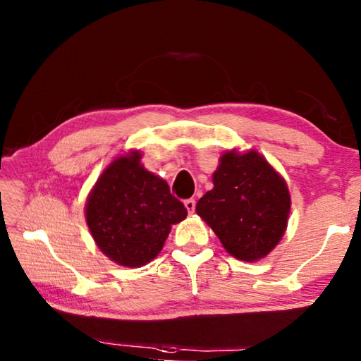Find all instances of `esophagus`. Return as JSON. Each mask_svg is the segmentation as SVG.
<instances>
[{
  "instance_id": "esophagus-1",
  "label": "esophagus",
  "mask_w": 361,
  "mask_h": 361,
  "mask_svg": "<svg viewBox=\"0 0 361 361\" xmlns=\"http://www.w3.org/2000/svg\"><path fill=\"white\" fill-rule=\"evenodd\" d=\"M185 207H186L188 213H194V210H195V200L194 199H186L185 200Z\"/></svg>"
}]
</instances>
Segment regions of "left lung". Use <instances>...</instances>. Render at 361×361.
Here are the masks:
<instances>
[{
    "instance_id": "obj_1",
    "label": "left lung",
    "mask_w": 361,
    "mask_h": 361,
    "mask_svg": "<svg viewBox=\"0 0 361 361\" xmlns=\"http://www.w3.org/2000/svg\"><path fill=\"white\" fill-rule=\"evenodd\" d=\"M291 199L285 180L258 151L224 152L213 189L195 205L226 252L258 261L277 247L288 224Z\"/></svg>"
}]
</instances>
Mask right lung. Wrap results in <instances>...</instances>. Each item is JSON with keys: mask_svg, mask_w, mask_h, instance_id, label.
<instances>
[{"mask_svg": "<svg viewBox=\"0 0 361 361\" xmlns=\"http://www.w3.org/2000/svg\"><path fill=\"white\" fill-rule=\"evenodd\" d=\"M186 215L167 181L142 166L140 151L116 157L85 202V221L97 247L126 267H142L154 259L172 224Z\"/></svg>", "mask_w": 361, "mask_h": 361, "instance_id": "obj_1", "label": "right lung"}]
</instances>
